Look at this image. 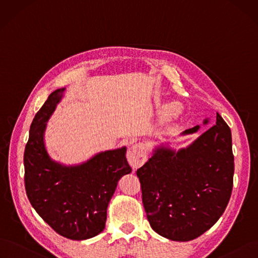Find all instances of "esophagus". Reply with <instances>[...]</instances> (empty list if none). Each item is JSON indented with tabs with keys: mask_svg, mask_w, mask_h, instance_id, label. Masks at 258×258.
I'll return each instance as SVG.
<instances>
[{
	"mask_svg": "<svg viewBox=\"0 0 258 258\" xmlns=\"http://www.w3.org/2000/svg\"><path fill=\"white\" fill-rule=\"evenodd\" d=\"M127 160L133 169H137L146 163L147 160V150L146 148L138 144L132 146L127 151Z\"/></svg>",
	"mask_w": 258,
	"mask_h": 258,
	"instance_id": "esophagus-1",
	"label": "esophagus"
}]
</instances>
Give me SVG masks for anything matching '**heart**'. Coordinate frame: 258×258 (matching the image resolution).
I'll return each mask as SVG.
<instances>
[{
    "mask_svg": "<svg viewBox=\"0 0 258 258\" xmlns=\"http://www.w3.org/2000/svg\"><path fill=\"white\" fill-rule=\"evenodd\" d=\"M183 111L184 107L182 104L177 101H170L165 104L159 111V123L163 124V125H166V124L173 122L180 117Z\"/></svg>",
    "mask_w": 258,
    "mask_h": 258,
    "instance_id": "obj_1",
    "label": "heart"
}]
</instances>
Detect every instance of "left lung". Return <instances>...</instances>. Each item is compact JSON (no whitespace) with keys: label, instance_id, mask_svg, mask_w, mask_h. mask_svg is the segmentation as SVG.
Returning <instances> with one entry per match:
<instances>
[{"label":"left lung","instance_id":"1","mask_svg":"<svg viewBox=\"0 0 258 258\" xmlns=\"http://www.w3.org/2000/svg\"><path fill=\"white\" fill-rule=\"evenodd\" d=\"M209 119L203 121L204 125ZM200 125L184 131L191 135ZM151 227L174 241H189L222 216L232 195V133L217 113L214 125L179 150L161 144L137 170Z\"/></svg>","mask_w":258,"mask_h":258}]
</instances>
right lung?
I'll use <instances>...</instances> for the list:
<instances>
[{"label":"right lung","mask_w":258,"mask_h":258,"mask_svg":"<svg viewBox=\"0 0 258 258\" xmlns=\"http://www.w3.org/2000/svg\"><path fill=\"white\" fill-rule=\"evenodd\" d=\"M66 88L53 91L36 113L24 151V182L28 200L55 232L72 240L99 235L119 179L132 172L126 147L100 152L78 165L51 158L44 144L46 122Z\"/></svg>","instance_id":"add662e5"}]
</instances>
